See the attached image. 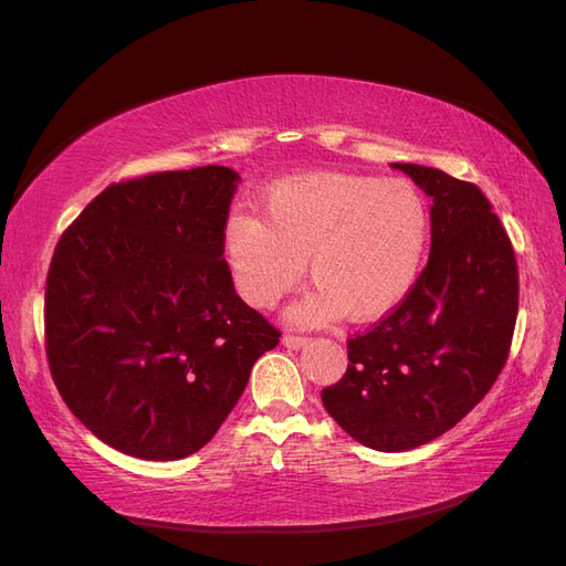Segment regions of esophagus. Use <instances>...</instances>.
Instances as JSON below:
<instances>
[{"label": "esophagus", "mask_w": 566, "mask_h": 566, "mask_svg": "<svg viewBox=\"0 0 566 566\" xmlns=\"http://www.w3.org/2000/svg\"><path fill=\"white\" fill-rule=\"evenodd\" d=\"M283 347L287 349H302L306 342H310V337H300V335H283Z\"/></svg>", "instance_id": "1"}]
</instances>
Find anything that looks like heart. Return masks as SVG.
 <instances>
[{
	"mask_svg": "<svg viewBox=\"0 0 566 566\" xmlns=\"http://www.w3.org/2000/svg\"><path fill=\"white\" fill-rule=\"evenodd\" d=\"M262 219L231 214L221 250L245 302L276 306L310 260L316 287L287 318L323 325L375 321L403 302L430 241V205L416 184L352 172H302L273 181Z\"/></svg>",
	"mask_w": 566,
	"mask_h": 566,
	"instance_id": "b5f03b06",
	"label": "heart"
}]
</instances>
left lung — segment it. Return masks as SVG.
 <instances>
[{
  "instance_id": "8db88e82",
  "label": "left lung",
  "mask_w": 566,
  "mask_h": 566,
  "mask_svg": "<svg viewBox=\"0 0 566 566\" xmlns=\"http://www.w3.org/2000/svg\"><path fill=\"white\" fill-rule=\"evenodd\" d=\"M432 198L430 260L406 300L347 342L345 378L321 391L368 449L399 453L449 432L486 397L517 321L515 250L474 184L391 163Z\"/></svg>"
}]
</instances>
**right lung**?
Wrapping results in <instances>:
<instances>
[{
	"label": "right lung",
	"mask_w": 566,
	"mask_h": 566,
	"mask_svg": "<svg viewBox=\"0 0 566 566\" xmlns=\"http://www.w3.org/2000/svg\"><path fill=\"white\" fill-rule=\"evenodd\" d=\"M238 172L205 165L119 181L61 235L46 358L63 401L144 460L200 451L281 333L235 295L221 231Z\"/></svg>",
	"instance_id": "obj_1"
}]
</instances>
